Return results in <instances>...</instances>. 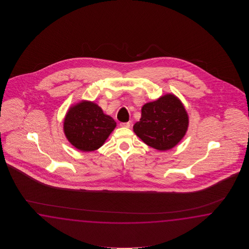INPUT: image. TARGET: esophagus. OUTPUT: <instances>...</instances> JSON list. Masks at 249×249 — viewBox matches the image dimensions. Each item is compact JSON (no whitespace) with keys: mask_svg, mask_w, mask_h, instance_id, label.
Here are the masks:
<instances>
[{"mask_svg":"<svg viewBox=\"0 0 249 249\" xmlns=\"http://www.w3.org/2000/svg\"><path fill=\"white\" fill-rule=\"evenodd\" d=\"M131 125V124L129 122L127 123H120V126L121 127H125V128H129Z\"/></svg>","mask_w":249,"mask_h":249,"instance_id":"esophagus-1","label":"esophagus"}]
</instances>
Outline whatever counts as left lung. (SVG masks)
<instances>
[{"label": "left lung", "mask_w": 249, "mask_h": 249, "mask_svg": "<svg viewBox=\"0 0 249 249\" xmlns=\"http://www.w3.org/2000/svg\"><path fill=\"white\" fill-rule=\"evenodd\" d=\"M188 126L189 117L182 103L174 94H165L143 105L133 132L149 147L163 151L180 142Z\"/></svg>", "instance_id": "8db88e82"}]
</instances>
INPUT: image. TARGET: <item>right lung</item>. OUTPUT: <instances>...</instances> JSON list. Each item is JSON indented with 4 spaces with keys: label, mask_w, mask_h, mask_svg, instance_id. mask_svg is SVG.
<instances>
[{
    "label": "right lung",
    "mask_w": 249,
    "mask_h": 249,
    "mask_svg": "<svg viewBox=\"0 0 249 249\" xmlns=\"http://www.w3.org/2000/svg\"><path fill=\"white\" fill-rule=\"evenodd\" d=\"M117 123L90 101H80L69 108L64 119V132L69 142L81 151L101 148Z\"/></svg>",
    "instance_id": "add662e5"
}]
</instances>
